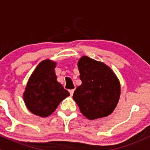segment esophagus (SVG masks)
I'll return each instance as SVG.
<instances>
[{
	"instance_id": "obj_1",
	"label": "esophagus",
	"mask_w": 150,
	"mask_h": 150,
	"mask_svg": "<svg viewBox=\"0 0 150 150\" xmlns=\"http://www.w3.org/2000/svg\"><path fill=\"white\" fill-rule=\"evenodd\" d=\"M74 91H75V89H72V90H69V92L70 95H71V96H72V95H73V93H74Z\"/></svg>"
}]
</instances>
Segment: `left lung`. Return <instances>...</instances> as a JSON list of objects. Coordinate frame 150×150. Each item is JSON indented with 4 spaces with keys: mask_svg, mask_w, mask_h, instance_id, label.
<instances>
[{
    "mask_svg": "<svg viewBox=\"0 0 150 150\" xmlns=\"http://www.w3.org/2000/svg\"><path fill=\"white\" fill-rule=\"evenodd\" d=\"M81 84L73 93L81 114L89 120L110 115L120 96V83L111 69L100 61L81 57L78 62Z\"/></svg>",
    "mask_w": 150,
    "mask_h": 150,
    "instance_id": "left-lung-1",
    "label": "left lung"
}]
</instances>
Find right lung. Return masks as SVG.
I'll return each mask as SVG.
<instances>
[{"mask_svg":"<svg viewBox=\"0 0 150 150\" xmlns=\"http://www.w3.org/2000/svg\"><path fill=\"white\" fill-rule=\"evenodd\" d=\"M55 67V62L42 60L29 78L23 98L26 107L35 115L48 117L69 96V93L57 81Z\"/></svg>","mask_w":150,"mask_h":150,"instance_id":"obj_1","label":"right lung"}]
</instances>
